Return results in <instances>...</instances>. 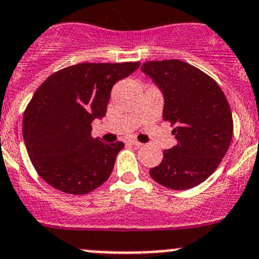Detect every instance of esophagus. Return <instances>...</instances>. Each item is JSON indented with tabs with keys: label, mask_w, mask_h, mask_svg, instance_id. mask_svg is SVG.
Returning <instances> with one entry per match:
<instances>
[{
	"label": "esophagus",
	"mask_w": 259,
	"mask_h": 259,
	"mask_svg": "<svg viewBox=\"0 0 259 259\" xmlns=\"http://www.w3.org/2000/svg\"><path fill=\"white\" fill-rule=\"evenodd\" d=\"M128 143L131 144V145H134V146H141V145H143V144H141L140 141L135 140V139H131V140H128Z\"/></svg>",
	"instance_id": "obj_1"
}]
</instances>
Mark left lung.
Wrapping results in <instances>:
<instances>
[{
	"instance_id": "8db88e82",
	"label": "left lung",
	"mask_w": 259,
	"mask_h": 259,
	"mask_svg": "<svg viewBox=\"0 0 259 259\" xmlns=\"http://www.w3.org/2000/svg\"><path fill=\"white\" fill-rule=\"evenodd\" d=\"M141 71L163 95V120L171 123L178 140L172 149L163 150V159L150 168V176L166 188H193L217 170L230 148V104L214 79L187 62L149 61Z\"/></svg>"
}]
</instances>
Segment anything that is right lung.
<instances>
[{
	"instance_id": "add662e5",
	"label": "right lung",
	"mask_w": 259,
	"mask_h": 259,
	"mask_svg": "<svg viewBox=\"0 0 259 259\" xmlns=\"http://www.w3.org/2000/svg\"><path fill=\"white\" fill-rule=\"evenodd\" d=\"M139 66L79 63L38 87L24 111L23 139L35 170L53 188L87 194L109 179L124 144L93 139L92 122L106 115L114 84Z\"/></svg>"
}]
</instances>
